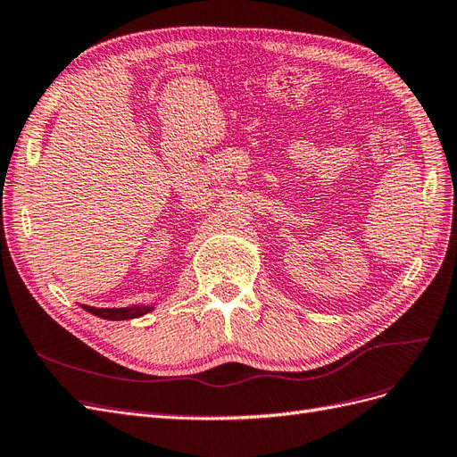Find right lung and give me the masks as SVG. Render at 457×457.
<instances>
[{"label":"right lung","mask_w":457,"mask_h":457,"mask_svg":"<svg viewBox=\"0 0 457 457\" xmlns=\"http://www.w3.org/2000/svg\"><path fill=\"white\" fill-rule=\"evenodd\" d=\"M81 307L95 316L106 318V320H129V318L143 316L148 311H152V307H123V309H96L87 305H81Z\"/></svg>","instance_id":"right-lung-1"}]
</instances>
